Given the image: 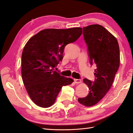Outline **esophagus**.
I'll return each instance as SVG.
<instances>
[{"instance_id":"obj_1","label":"esophagus","mask_w":133,"mask_h":133,"mask_svg":"<svg viewBox=\"0 0 133 133\" xmlns=\"http://www.w3.org/2000/svg\"><path fill=\"white\" fill-rule=\"evenodd\" d=\"M74 82L75 83H80L81 82V79H74Z\"/></svg>"}]
</instances>
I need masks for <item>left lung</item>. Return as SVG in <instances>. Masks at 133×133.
Masks as SVG:
<instances>
[{"instance_id": "left-lung-1", "label": "left lung", "mask_w": 133, "mask_h": 133, "mask_svg": "<svg viewBox=\"0 0 133 133\" xmlns=\"http://www.w3.org/2000/svg\"><path fill=\"white\" fill-rule=\"evenodd\" d=\"M83 30L90 64L97 65L94 81L83 79L89 87L88 95L78 99L82 104L89 107L97 104L111 87L119 68L120 53L117 39L103 26L92 24L83 27Z\"/></svg>"}]
</instances>
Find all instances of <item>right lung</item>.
Wrapping results in <instances>:
<instances>
[{
  "instance_id": "obj_1",
  "label": "right lung",
  "mask_w": 133,
  "mask_h": 133,
  "mask_svg": "<svg viewBox=\"0 0 133 133\" xmlns=\"http://www.w3.org/2000/svg\"><path fill=\"white\" fill-rule=\"evenodd\" d=\"M82 29H50L41 31L25 45L22 55V77L30 98L44 108L51 106L64 86L71 84V78L55 71L63 58L67 44L80 37Z\"/></svg>"
}]
</instances>
